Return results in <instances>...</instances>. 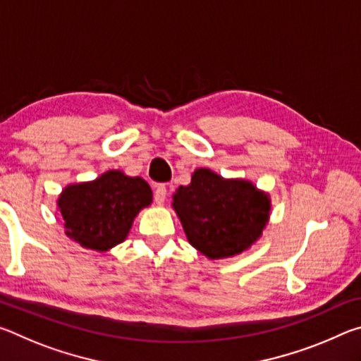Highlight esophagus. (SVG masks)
Segmentation results:
<instances>
[{
    "label": "esophagus",
    "instance_id": "esophagus-1",
    "mask_svg": "<svg viewBox=\"0 0 361 361\" xmlns=\"http://www.w3.org/2000/svg\"><path fill=\"white\" fill-rule=\"evenodd\" d=\"M166 197H167V188L166 186H157L156 188V191H154V200H156V204H164L166 202Z\"/></svg>",
    "mask_w": 361,
    "mask_h": 361
}]
</instances>
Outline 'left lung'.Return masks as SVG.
Here are the masks:
<instances>
[{
    "mask_svg": "<svg viewBox=\"0 0 361 361\" xmlns=\"http://www.w3.org/2000/svg\"><path fill=\"white\" fill-rule=\"evenodd\" d=\"M188 240L212 259L239 255L261 235L271 204L245 180H223L209 169L195 170L191 185L173 195Z\"/></svg>",
    "mask_w": 361,
    "mask_h": 361,
    "instance_id": "8db88e82",
    "label": "left lung"
}]
</instances>
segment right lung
Listing matches in <instances>:
<instances>
[{"mask_svg":"<svg viewBox=\"0 0 361 361\" xmlns=\"http://www.w3.org/2000/svg\"><path fill=\"white\" fill-rule=\"evenodd\" d=\"M151 200V188L143 178L109 170L95 181L68 186L57 204L71 239L106 252L126 240L133 218Z\"/></svg>","mask_w":361,"mask_h":361,"instance_id":"add662e5","label":"right lung"}]
</instances>
